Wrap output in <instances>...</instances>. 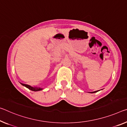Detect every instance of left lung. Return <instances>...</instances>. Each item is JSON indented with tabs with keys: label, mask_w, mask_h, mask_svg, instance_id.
<instances>
[{
	"label": "left lung",
	"mask_w": 127,
	"mask_h": 127,
	"mask_svg": "<svg viewBox=\"0 0 127 127\" xmlns=\"http://www.w3.org/2000/svg\"><path fill=\"white\" fill-rule=\"evenodd\" d=\"M98 91H95V92H90V93H96V92H97Z\"/></svg>",
	"instance_id": "8db88e82"
}]
</instances>
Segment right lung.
Wrapping results in <instances>:
<instances>
[{"instance_id": "add662e5", "label": "right lung", "mask_w": 127, "mask_h": 127, "mask_svg": "<svg viewBox=\"0 0 127 127\" xmlns=\"http://www.w3.org/2000/svg\"><path fill=\"white\" fill-rule=\"evenodd\" d=\"M21 84L22 85L25 86V87H27L29 89L31 90H32V91H34V92L39 91V90H41L43 89L42 88H41L39 87H32V86H30L29 85H27V84H22V83H21Z\"/></svg>"}]
</instances>
